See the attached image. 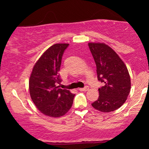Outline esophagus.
<instances>
[{
  "label": "esophagus",
  "instance_id": "obj_1",
  "mask_svg": "<svg viewBox=\"0 0 149 149\" xmlns=\"http://www.w3.org/2000/svg\"><path fill=\"white\" fill-rule=\"evenodd\" d=\"M88 90H89V88L88 86L85 87V88H79V89H78V90H80V91H88Z\"/></svg>",
  "mask_w": 149,
  "mask_h": 149
}]
</instances>
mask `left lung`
Listing matches in <instances>:
<instances>
[{"label": "left lung", "instance_id": "obj_1", "mask_svg": "<svg viewBox=\"0 0 149 149\" xmlns=\"http://www.w3.org/2000/svg\"><path fill=\"white\" fill-rule=\"evenodd\" d=\"M88 46L96 64L97 78L104 84L99 88L98 100L92 106L103 113L115 111L125 103L130 92L127 66L109 45L103 42H89Z\"/></svg>", "mask_w": 149, "mask_h": 149}]
</instances>
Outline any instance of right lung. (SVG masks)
Listing matches in <instances>:
<instances>
[{"label": "right lung", "instance_id": "right-lung-1", "mask_svg": "<svg viewBox=\"0 0 149 149\" xmlns=\"http://www.w3.org/2000/svg\"><path fill=\"white\" fill-rule=\"evenodd\" d=\"M69 44L57 43L49 47L34 65L29 79L30 96L44 115L60 117L73 104L75 95L59 88L61 58Z\"/></svg>", "mask_w": 149, "mask_h": 149}]
</instances>
